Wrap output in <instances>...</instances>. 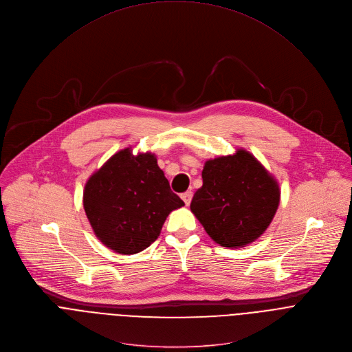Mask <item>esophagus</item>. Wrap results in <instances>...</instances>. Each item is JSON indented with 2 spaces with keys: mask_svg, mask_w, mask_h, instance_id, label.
Wrapping results in <instances>:
<instances>
[{
  "mask_svg": "<svg viewBox=\"0 0 352 352\" xmlns=\"http://www.w3.org/2000/svg\"><path fill=\"white\" fill-rule=\"evenodd\" d=\"M181 197H182V200L185 201V204L188 206V204H190V201H192L193 192H192V190H186L185 193H182V195H181Z\"/></svg>",
  "mask_w": 352,
  "mask_h": 352,
  "instance_id": "esophagus-1",
  "label": "esophagus"
}]
</instances>
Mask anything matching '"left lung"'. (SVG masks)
<instances>
[{"label": "left lung", "mask_w": 352, "mask_h": 352, "mask_svg": "<svg viewBox=\"0 0 352 352\" xmlns=\"http://www.w3.org/2000/svg\"><path fill=\"white\" fill-rule=\"evenodd\" d=\"M203 186L190 210L208 236L223 248H243L258 239L279 206L278 182L249 152L206 162Z\"/></svg>", "instance_id": "1"}]
</instances>
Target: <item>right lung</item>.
I'll return each instance as SVG.
<instances>
[{"mask_svg":"<svg viewBox=\"0 0 352 352\" xmlns=\"http://www.w3.org/2000/svg\"><path fill=\"white\" fill-rule=\"evenodd\" d=\"M84 210L96 238L120 254H135L160 235L168 214L185 203L170 189L152 153L113 155L87 182Z\"/></svg>","mask_w":352,"mask_h":352,"instance_id":"add662e5","label":"right lung"}]
</instances>
